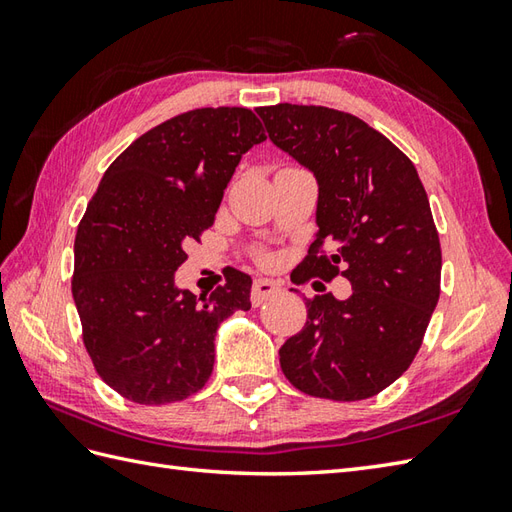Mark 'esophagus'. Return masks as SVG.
Wrapping results in <instances>:
<instances>
[{
  "label": "esophagus",
  "mask_w": 512,
  "mask_h": 512,
  "mask_svg": "<svg viewBox=\"0 0 512 512\" xmlns=\"http://www.w3.org/2000/svg\"><path fill=\"white\" fill-rule=\"evenodd\" d=\"M279 290H281L279 281H273V279H255L253 292H250V301H253V306H262V303H264L266 299L275 297Z\"/></svg>",
  "instance_id": "esophagus-1"
}]
</instances>
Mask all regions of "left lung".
I'll return each mask as SVG.
<instances>
[{
  "mask_svg": "<svg viewBox=\"0 0 512 512\" xmlns=\"http://www.w3.org/2000/svg\"><path fill=\"white\" fill-rule=\"evenodd\" d=\"M273 145L317 178V226L301 270L343 275L352 295L308 301L281 345L286 378L308 396L363 400L407 372L440 299L442 253L413 162L361 118L319 105L257 107ZM328 243L330 258L316 250Z\"/></svg>",
  "mask_w": 512,
  "mask_h": 512,
  "instance_id": "1",
  "label": "left lung"
}]
</instances>
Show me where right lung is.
Listing matches in <instances>:
<instances>
[{
	"label": "right lung",
	"mask_w": 512,
	"mask_h": 512,
	"mask_svg": "<svg viewBox=\"0 0 512 512\" xmlns=\"http://www.w3.org/2000/svg\"><path fill=\"white\" fill-rule=\"evenodd\" d=\"M264 140L246 107H202L149 129L105 171L76 231L72 297L96 372L121 396L165 405L195 394L213 372L220 323L250 310L246 273L195 297L176 270Z\"/></svg>",
	"instance_id": "1"
}]
</instances>
